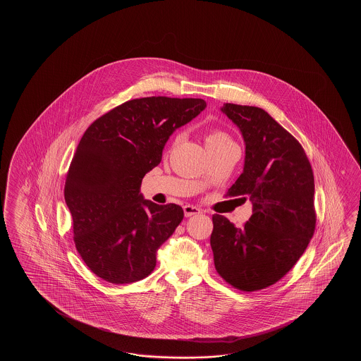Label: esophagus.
I'll return each instance as SVG.
<instances>
[{
  "mask_svg": "<svg viewBox=\"0 0 361 361\" xmlns=\"http://www.w3.org/2000/svg\"><path fill=\"white\" fill-rule=\"evenodd\" d=\"M184 215L188 218V216H192V215H197L201 213V210H200L199 207H193V205H184L183 207Z\"/></svg>",
  "mask_w": 361,
  "mask_h": 361,
  "instance_id": "1",
  "label": "esophagus"
}]
</instances>
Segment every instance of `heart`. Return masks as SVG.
<instances>
[{"instance_id":"obj_1","label":"heart","mask_w":361,"mask_h":361,"mask_svg":"<svg viewBox=\"0 0 361 361\" xmlns=\"http://www.w3.org/2000/svg\"><path fill=\"white\" fill-rule=\"evenodd\" d=\"M205 143H207V149H215L221 147L230 146L235 145L228 133L221 130V129H210L205 134Z\"/></svg>"}]
</instances>
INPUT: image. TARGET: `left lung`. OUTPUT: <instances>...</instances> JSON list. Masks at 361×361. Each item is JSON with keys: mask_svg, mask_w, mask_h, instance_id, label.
<instances>
[{"mask_svg": "<svg viewBox=\"0 0 361 361\" xmlns=\"http://www.w3.org/2000/svg\"><path fill=\"white\" fill-rule=\"evenodd\" d=\"M222 112L245 142L244 171L227 195L250 200L253 214L241 228L213 215L210 245L219 276L257 292L283 279L314 236V173L300 142L264 109L226 103Z\"/></svg>", "mask_w": 361, "mask_h": 361, "instance_id": "obj_1", "label": "left lung"}]
</instances>
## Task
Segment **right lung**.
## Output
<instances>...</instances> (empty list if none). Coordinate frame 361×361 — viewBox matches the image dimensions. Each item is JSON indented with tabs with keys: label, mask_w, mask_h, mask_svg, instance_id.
I'll use <instances>...</instances> for the list:
<instances>
[{
	"label": "right lung",
	"mask_w": 361,
	"mask_h": 361,
	"mask_svg": "<svg viewBox=\"0 0 361 361\" xmlns=\"http://www.w3.org/2000/svg\"><path fill=\"white\" fill-rule=\"evenodd\" d=\"M205 107V100L195 98L128 100L85 131L69 165L64 199L77 252L97 276L130 284L154 271L157 249L182 222L183 209L143 199L142 179L160 164L174 130Z\"/></svg>",
	"instance_id": "obj_1"
}]
</instances>
